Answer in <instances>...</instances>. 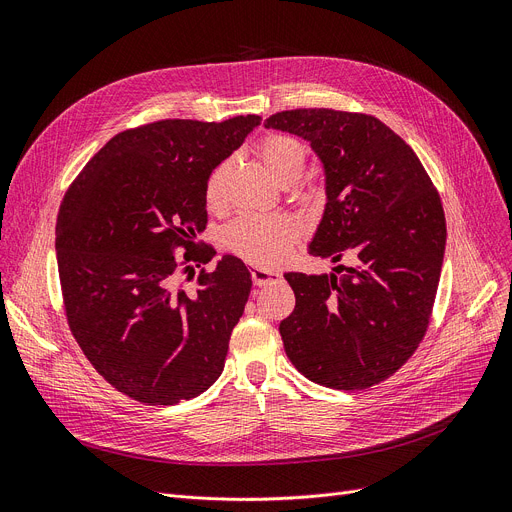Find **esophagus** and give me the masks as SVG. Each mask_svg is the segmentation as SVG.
<instances>
[{"instance_id":"1","label":"esophagus","mask_w":512,"mask_h":512,"mask_svg":"<svg viewBox=\"0 0 512 512\" xmlns=\"http://www.w3.org/2000/svg\"><path fill=\"white\" fill-rule=\"evenodd\" d=\"M251 278L255 286H270L282 280V274L278 272H270V270H261V267H253L251 270Z\"/></svg>"}]
</instances>
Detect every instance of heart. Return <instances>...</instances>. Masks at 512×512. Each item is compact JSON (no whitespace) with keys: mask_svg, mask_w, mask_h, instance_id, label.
<instances>
[{"mask_svg":"<svg viewBox=\"0 0 512 512\" xmlns=\"http://www.w3.org/2000/svg\"><path fill=\"white\" fill-rule=\"evenodd\" d=\"M259 159L280 186L299 184L307 168V149L301 141L272 134L259 143ZM228 161L215 168L207 180V199L218 203ZM301 226L286 215H242L226 230V245L232 253L257 267H278L299 242Z\"/></svg>","mask_w":512,"mask_h":512,"instance_id":"heart-1","label":"heart"}]
</instances>
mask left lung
Wrapping results in <instances>:
<instances>
[{"label": "left lung", "mask_w": 512, "mask_h": 512, "mask_svg": "<svg viewBox=\"0 0 512 512\" xmlns=\"http://www.w3.org/2000/svg\"><path fill=\"white\" fill-rule=\"evenodd\" d=\"M265 128L297 134L324 168L309 253L351 261L284 274L297 297L280 321L284 351L319 386L380 384L415 353L432 315L446 247L440 195L415 151L373 116L313 107L278 112Z\"/></svg>", "instance_id": "1"}]
</instances>
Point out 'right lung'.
Returning a JSON list of instances; mask_svg holds the SVG:
<instances>
[{"mask_svg":"<svg viewBox=\"0 0 512 512\" xmlns=\"http://www.w3.org/2000/svg\"><path fill=\"white\" fill-rule=\"evenodd\" d=\"M261 124L161 120L124 130L78 174L56 224L70 330L91 365L122 394L176 405L222 375L245 311L251 272L234 255L197 247L207 224V180ZM187 253L178 260L173 251ZM202 271L195 291L177 284Z\"/></svg>","mask_w":512,"mask_h":512,"instance_id":"1","label":"right lung"}]
</instances>
